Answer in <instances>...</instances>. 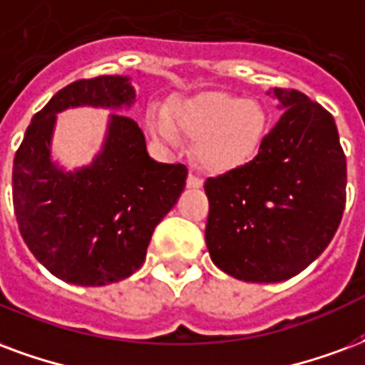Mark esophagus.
<instances>
[{"label": "esophagus", "mask_w": 365, "mask_h": 365, "mask_svg": "<svg viewBox=\"0 0 365 365\" xmlns=\"http://www.w3.org/2000/svg\"><path fill=\"white\" fill-rule=\"evenodd\" d=\"M201 185H203V180L195 172H190V175H187V187H201Z\"/></svg>", "instance_id": "esophagus-1"}]
</instances>
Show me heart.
<instances>
[{
  "label": "heart",
  "mask_w": 365,
  "mask_h": 365,
  "mask_svg": "<svg viewBox=\"0 0 365 365\" xmlns=\"http://www.w3.org/2000/svg\"><path fill=\"white\" fill-rule=\"evenodd\" d=\"M175 123L185 135L201 139L199 156L207 168L230 170L255 155L265 129V112L253 100L209 93L183 102L175 110ZM148 125L162 141H175L174 128L164 115H153Z\"/></svg>",
  "instance_id": "1"
}]
</instances>
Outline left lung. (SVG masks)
I'll list each match as a JSON object with an SVG mask.
<instances>
[{"mask_svg":"<svg viewBox=\"0 0 365 365\" xmlns=\"http://www.w3.org/2000/svg\"><path fill=\"white\" fill-rule=\"evenodd\" d=\"M284 114L244 166L207 178L212 263L245 282L296 277L331 244L346 205L336 123L299 91L274 88Z\"/></svg>","mask_w":365,"mask_h":365,"instance_id":"left-lung-1","label":"left lung"}]
</instances>
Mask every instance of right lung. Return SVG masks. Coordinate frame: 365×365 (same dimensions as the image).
I'll use <instances>...</instances> for the list:
<instances>
[{"mask_svg":"<svg viewBox=\"0 0 365 365\" xmlns=\"http://www.w3.org/2000/svg\"><path fill=\"white\" fill-rule=\"evenodd\" d=\"M128 77L102 75L63 86L34 114L13 160V207L32 255L53 277L104 286L131 277L147 257L156 224L185 187L183 164L155 162L141 128L110 115L91 166L63 172L50 160L56 114L75 106H131Z\"/></svg>","mask_w":365,"mask_h":365,"instance_id":"right-lung-1","label":"right lung"}]
</instances>
